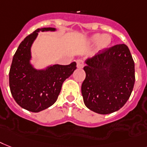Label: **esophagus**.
I'll return each instance as SVG.
<instances>
[{"instance_id": "1", "label": "esophagus", "mask_w": 147, "mask_h": 147, "mask_svg": "<svg viewBox=\"0 0 147 147\" xmlns=\"http://www.w3.org/2000/svg\"><path fill=\"white\" fill-rule=\"evenodd\" d=\"M76 63H77V67L78 68V69H82V68L84 67V62L82 61V60H81V59L77 60Z\"/></svg>"}]
</instances>
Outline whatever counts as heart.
<instances>
[{"mask_svg": "<svg viewBox=\"0 0 147 147\" xmlns=\"http://www.w3.org/2000/svg\"><path fill=\"white\" fill-rule=\"evenodd\" d=\"M112 41L111 37L109 34H96L90 37L88 43L90 45H95L97 44V48L100 51H104L109 47Z\"/></svg>", "mask_w": 147, "mask_h": 147, "instance_id": "heart-1", "label": "heart"}]
</instances>
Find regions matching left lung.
I'll return each mask as SVG.
<instances>
[{
  "label": "left lung",
  "instance_id": "left-lung-1",
  "mask_svg": "<svg viewBox=\"0 0 147 147\" xmlns=\"http://www.w3.org/2000/svg\"><path fill=\"white\" fill-rule=\"evenodd\" d=\"M85 61L82 85L85 106L99 114H109L123 107L133 90L134 62L127 45L111 47Z\"/></svg>",
  "mask_w": 147,
  "mask_h": 147
}]
</instances>
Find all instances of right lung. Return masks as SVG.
<instances>
[{"label":"right lung","instance_id":"1","mask_svg":"<svg viewBox=\"0 0 147 147\" xmlns=\"http://www.w3.org/2000/svg\"><path fill=\"white\" fill-rule=\"evenodd\" d=\"M56 30L54 28H38L20 43L13 58L9 73L12 96L22 108L32 113L46 109L57 101L62 85L76 69V63L69 65H50L36 69L31 64V47L38 32Z\"/></svg>","mask_w":147,"mask_h":147}]
</instances>
